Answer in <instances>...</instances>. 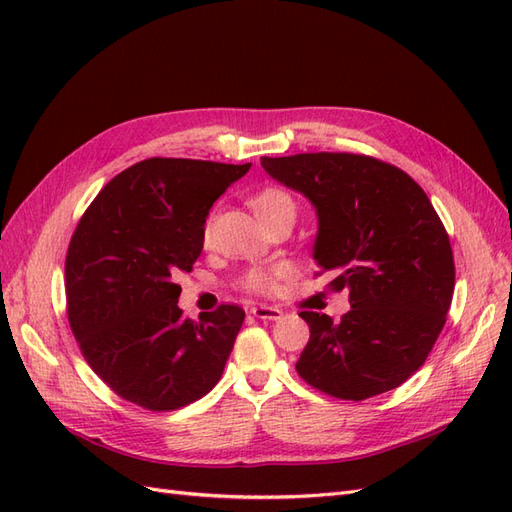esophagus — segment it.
Here are the masks:
<instances>
[{"mask_svg":"<svg viewBox=\"0 0 512 512\" xmlns=\"http://www.w3.org/2000/svg\"><path fill=\"white\" fill-rule=\"evenodd\" d=\"M252 314L260 320H280L284 314L280 307H273V305H254L252 307Z\"/></svg>","mask_w":512,"mask_h":512,"instance_id":"1","label":"esophagus"}]
</instances>
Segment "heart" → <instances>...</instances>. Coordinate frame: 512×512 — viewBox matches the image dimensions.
Instances as JSON below:
<instances>
[{"label":"heart","mask_w":512,"mask_h":512,"mask_svg":"<svg viewBox=\"0 0 512 512\" xmlns=\"http://www.w3.org/2000/svg\"><path fill=\"white\" fill-rule=\"evenodd\" d=\"M252 207H254L258 218L262 220V218H267V215H271L275 211H282V209L294 211V200L284 190L269 188V190L258 192L252 198ZM211 222H213L211 218L205 222V230H203L205 239H209V235H211ZM288 271H290V267L284 265V262H282V265L271 267V269H252V271L245 273L243 286L247 290H252V292H271L275 288L277 280L284 277Z\"/></svg>","instance_id":"1"}]
</instances>
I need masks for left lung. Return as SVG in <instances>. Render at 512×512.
I'll use <instances>...</instances> for the list:
<instances>
[{"mask_svg": "<svg viewBox=\"0 0 512 512\" xmlns=\"http://www.w3.org/2000/svg\"><path fill=\"white\" fill-rule=\"evenodd\" d=\"M267 175L316 209L314 260L348 290L339 322L301 312L309 342L297 361L314 389L361 401L397 389L444 327L455 288L453 250L412 177L354 153L262 158Z\"/></svg>", "mask_w": 512, "mask_h": 512, "instance_id": "8db88e82", "label": "left lung"}]
</instances>
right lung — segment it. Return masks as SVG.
Wrapping results in <instances>:
<instances>
[{"instance_id": "obj_1", "label": "right lung", "mask_w": 512, "mask_h": 512, "mask_svg": "<svg viewBox=\"0 0 512 512\" xmlns=\"http://www.w3.org/2000/svg\"><path fill=\"white\" fill-rule=\"evenodd\" d=\"M250 166L143 160L104 185L74 230L70 327L91 369L132 404L177 410L222 378L245 312L222 305L185 318L175 275L192 269L209 209Z\"/></svg>"}]
</instances>
